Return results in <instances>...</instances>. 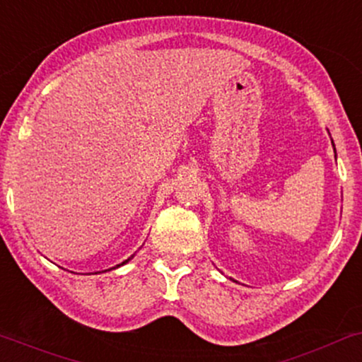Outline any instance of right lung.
<instances>
[{
	"label": "right lung",
	"mask_w": 362,
	"mask_h": 362,
	"mask_svg": "<svg viewBox=\"0 0 362 362\" xmlns=\"http://www.w3.org/2000/svg\"><path fill=\"white\" fill-rule=\"evenodd\" d=\"M127 261H129V259H127ZM127 261H123V263H122V264H125V263H127ZM118 266H120V264H118Z\"/></svg>",
	"instance_id": "1"
}]
</instances>
